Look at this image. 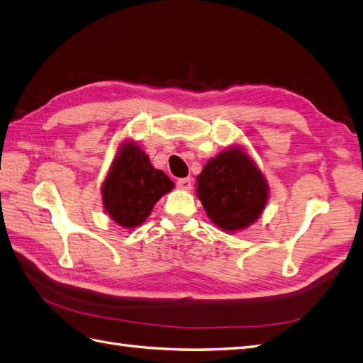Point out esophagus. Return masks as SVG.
<instances>
[{"label":"esophagus","instance_id":"esophagus-1","mask_svg":"<svg viewBox=\"0 0 363 363\" xmlns=\"http://www.w3.org/2000/svg\"><path fill=\"white\" fill-rule=\"evenodd\" d=\"M176 185H178V189H181V190H191V179H190V178L178 179V182H176Z\"/></svg>","mask_w":363,"mask_h":363}]
</instances>
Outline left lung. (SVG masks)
I'll return each instance as SVG.
<instances>
[{
    "mask_svg": "<svg viewBox=\"0 0 363 363\" xmlns=\"http://www.w3.org/2000/svg\"><path fill=\"white\" fill-rule=\"evenodd\" d=\"M198 198L220 229H246L263 213L269 187L255 162L238 147L210 159L196 178Z\"/></svg>",
    "mask_w": 363,
    "mask_h": 363,
    "instance_id": "1",
    "label": "left lung"
}]
</instances>
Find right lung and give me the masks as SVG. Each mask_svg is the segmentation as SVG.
Instances as JSON below:
<instances>
[{
  "label": "right lung",
  "instance_id": "1",
  "mask_svg": "<svg viewBox=\"0 0 363 363\" xmlns=\"http://www.w3.org/2000/svg\"><path fill=\"white\" fill-rule=\"evenodd\" d=\"M173 185L136 143H125L104 182V206L117 224L133 229L147 220L159 198L173 190Z\"/></svg>",
  "mask_w": 363,
  "mask_h": 363
}]
</instances>
